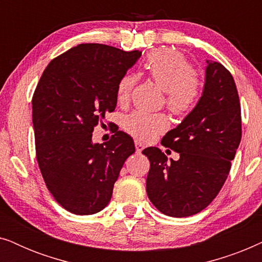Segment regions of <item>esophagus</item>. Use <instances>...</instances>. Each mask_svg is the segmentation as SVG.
Segmentation results:
<instances>
[{
	"label": "esophagus",
	"instance_id": "esophagus-1",
	"mask_svg": "<svg viewBox=\"0 0 262 262\" xmlns=\"http://www.w3.org/2000/svg\"><path fill=\"white\" fill-rule=\"evenodd\" d=\"M135 145H136V151H137L138 154H141L142 152V150L144 149V145L142 144L141 142H138V141H136L135 142Z\"/></svg>",
	"mask_w": 262,
	"mask_h": 262
}]
</instances>
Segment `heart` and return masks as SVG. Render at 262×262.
Here are the masks:
<instances>
[{"label":"heart","instance_id":"heart-1","mask_svg":"<svg viewBox=\"0 0 262 262\" xmlns=\"http://www.w3.org/2000/svg\"><path fill=\"white\" fill-rule=\"evenodd\" d=\"M149 77L166 92V105L177 116L192 112L202 95V83L193 71L191 63L182 53L171 49L154 50L143 64ZM137 75L126 73L117 83V99L120 103L130 100L137 83ZM169 126L162 113L137 110L123 119V127L128 134L143 141H150Z\"/></svg>","mask_w":262,"mask_h":262}]
</instances>
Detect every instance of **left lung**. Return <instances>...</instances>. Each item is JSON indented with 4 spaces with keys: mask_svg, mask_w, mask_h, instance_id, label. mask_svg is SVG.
<instances>
[{
    "mask_svg": "<svg viewBox=\"0 0 262 262\" xmlns=\"http://www.w3.org/2000/svg\"><path fill=\"white\" fill-rule=\"evenodd\" d=\"M206 63L198 103L161 142L179 152L180 159L167 162L159 148L143 150L150 161V202L170 217L192 216L216 198L241 142V105L234 77L221 63Z\"/></svg>",
    "mask_w": 262,
    "mask_h": 262,
    "instance_id": "1",
    "label": "left lung"
}]
</instances>
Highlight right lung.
<instances>
[{"mask_svg":"<svg viewBox=\"0 0 262 262\" xmlns=\"http://www.w3.org/2000/svg\"><path fill=\"white\" fill-rule=\"evenodd\" d=\"M142 52L80 44L52 59L32 99L35 154L46 187L75 214L105 209L125 161L135 152L127 134L93 143L94 127L117 106V83Z\"/></svg>","mask_w":262,"mask_h":262,"instance_id":"1","label":"right lung"}]
</instances>
